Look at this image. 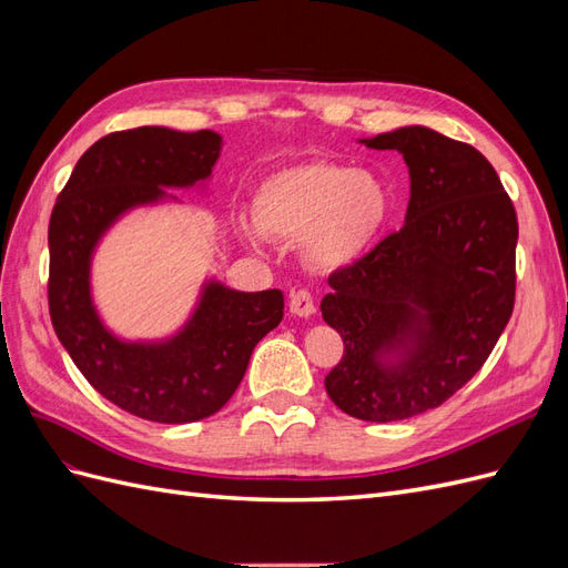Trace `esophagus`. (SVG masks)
<instances>
[{
	"label": "esophagus",
	"instance_id": "34e87169",
	"mask_svg": "<svg viewBox=\"0 0 568 568\" xmlns=\"http://www.w3.org/2000/svg\"><path fill=\"white\" fill-rule=\"evenodd\" d=\"M288 311H291V315H296V317H311V315H315V301H313V296H311V291H294V294H291V301H288Z\"/></svg>",
	"mask_w": 568,
	"mask_h": 568
}]
</instances>
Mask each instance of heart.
Listing matches in <instances>:
<instances>
[{
    "label": "heart",
    "instance_id": "b5f03b06",
    "mask_svg": "<svg viewBox=\"0 0 568 568\" xmlns=\"http://www.w3.org/2000/svg\"><path fill=\"white\" fill-rule=\"evenodd\" d=\"M390 211V189L372 170L311 161L261 180L251 199L253 222L239 217L234 227L255 253L265 248L267 239L298 242L305 265L341 272L372 251Z\"/></svg>",
    "mask_w": 568,
    "mask_h": 568
}]
</instances>
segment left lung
Here are the masks:
<instances>
[{
  "label": "left lung",
  "instance_id": "obj_1",
  "mask_svg": "<svg viewBox=\"0 0 568 568\" xmlns=\"http://www.w3.org/2000/svg\"><path fill=\"white\" fill-rule=\"evenodd\" d=\"M409 168L405 225L334 272L322 317L343 338L329 398L365 422L417 417L484 367L514 307L519 222L474 146L405 125L359 140Z\"/></svg>",
  "mask_w": 568,
  "mask_h": 568
}]
</instances>
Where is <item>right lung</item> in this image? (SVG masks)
<instances>
[{
    "label": "right lung",
    "mask_w": 568,
    "mask_h": 568,
    "mask_svg": "<svg viewBox=\"0 0 568 568\" xmlns=\"http://www.w3.org/2000/svg\"><path fill=\"white\" fill-rule=\"evenodd\" d=\"M222 151L213 130L146 125L101 136L82 153L49 220V313L61 346L106 400L159 424L215 415L242 384L255 343L284 317L280 288L239 291L205 277L175 332L128 338L99 313L94 255L120 220L205 192Z\"/></svg>",
    "instance_id": "add662e5"
}]
</instances>
